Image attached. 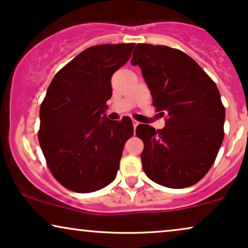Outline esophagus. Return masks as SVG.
I'll use <instances>...</instances> for the list:
<instances>
[{
  "label": "esophagus",
  "instance_id": "esophagus-1",
  "mask_svg": "<svg viewBox=\"0 0 248 248\" xmlns=\"http://www.w3.org/2000/svg\"><path fill=\"white\" fill-rule=\"evenodd\" d=\"M133 124H134V128H136L140 124V122L136 121V120H133Z\"/></svg>",
  "mask_w": 248,
  "mask_h": 248
}]
</instances>
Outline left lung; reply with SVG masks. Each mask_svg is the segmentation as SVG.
<instances>
[{
	"mask_svg": "<svg viewBox=\"0 0 248 248\" xmlns=\"http://www.w3.org/2000/svg\"><path fill=\"white\" fill-rule=\"evenodd\" d=\"M131 65H139L165 127L139 124L146 176L162 186L196 184L214 164L223 142L225 109L217 87L190 56L166 46L140 43Z\"/></svg>",
	"mask_w": 248,
	"mask_h": 248,
	"instance_id": "8db88e82",
	"label": "left lung"
}]
</instances>
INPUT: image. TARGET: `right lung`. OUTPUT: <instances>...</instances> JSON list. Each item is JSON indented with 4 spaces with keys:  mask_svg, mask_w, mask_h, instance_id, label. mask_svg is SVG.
I'll return each mask as SVG.
<instances>
[{
    "mask_svg": "<svg viewBox=\"0 0 248 248\" xmlns=\"http://www.w3.org/2000/svg\"><path fill=\"white\" fill-rule=\"evenodd\" d=\"M135 43L90 46L65 65L40 108L39 142L48 167L74 192L101 190L114 181L133 121L106 118L111 78L130 58Z\"/></svg>",
    "mask_w": 248,
    "mask_h": 248,
    "instance_id": "1",
    "label": "right lung"
}]
</instances>
